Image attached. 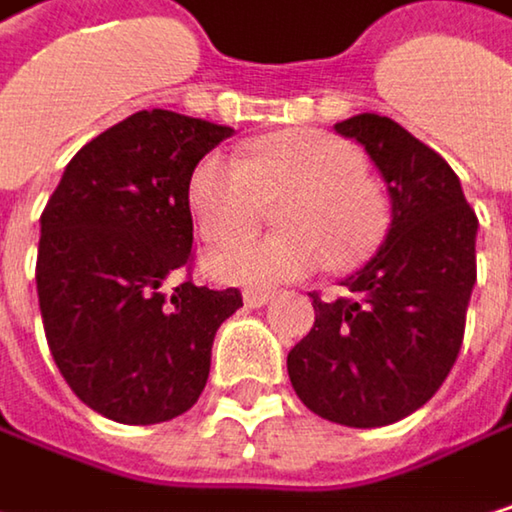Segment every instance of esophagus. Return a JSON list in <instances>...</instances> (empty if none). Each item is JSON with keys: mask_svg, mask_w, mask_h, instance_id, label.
I'll use <instances>...</instances> for the list:
<instances>
[{"mask_svg": "<svg viewBox=\"0 0 512 512\" xmlns=\"http://www.w3.org/2000/svg\"><path fill=\"white\" fill-rule=\"evenodd\" d=\"M242 300H245L248 309H261V306H267V303L273 300V294H270V291H245Z\"/></svg>", "mask_w": 512, "mask_h": 512, "instance_id": "34e87169", "label": "esophagus"}]
</instances>
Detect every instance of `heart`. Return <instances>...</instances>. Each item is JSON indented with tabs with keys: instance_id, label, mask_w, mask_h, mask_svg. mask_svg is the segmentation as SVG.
Instances as JSON below:
<instances>
[{
	"instance_id": "1",
	"label": "heart",
	"mask_w": 512,
	"mask_h": 512,
	"mask_svg": "<svg viewBox=\"0 0 512 512\" xmlns=\"http://www.w3.org/2000/svg\"><path fill=\"white\" fill-rule=\"evenodd\" d=\"M366 173L357 146L309 128L267 134L242 158H200L188 176V209L209 245L248 236L267 203L288 197L276 215L285 233L218 251L209 273L227 285L276 288L324 264H363L387 230V206Z\"/></svg>"
}]
</instances>
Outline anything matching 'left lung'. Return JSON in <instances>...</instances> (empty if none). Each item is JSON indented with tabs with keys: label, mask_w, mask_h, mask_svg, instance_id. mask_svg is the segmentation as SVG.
Wrapping results in <instances>:
<instances>
[{
	"label": "left lung",
	"mask_w": 512,
	"mask_h": 512,
	"mask_svg": "<svg viewBox=\"0 0 512 512\" xmlns=\"http://www.w3.org/2000/svg\"><path fill=\"white\" fill-rule=\"evenodd\" d=\"M336 131L381 170L393 224L342 297L309 294L315 327L288 354V375L318 417L375 429L423 408L459 357L477 282V215L453 167L399 122L360 113Z\"/></svg>",
	"instance_id": "obj_1"
}]
</instances>
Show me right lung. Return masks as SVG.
Returning a JSON list of instances; mask_svg holds the SVG:
<instances>
[{"label": "right lung", "mask_w": 512, "mask_h": 512, "mask_svg": "<svg viewBox=\"0 0 512 512\" xmlns=\"http://www.w3.org/2000/svg\"><path fill=\"white\" fill-rule=\"evenodd\" d=\"M224 137L227 125L140 110L68 161L41 212L44 336L74 396L107 420L185 414L206 387L218 327L242 306L236 288L191 282L188 176Z\"/></svg>", "instance_id": "1"}]
</instances>
